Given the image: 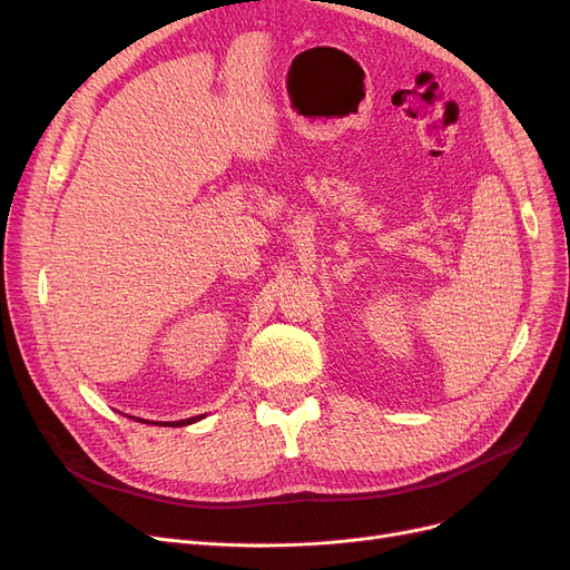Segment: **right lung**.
Segmentation results:
<instances>
[{"label":"right lung","instance_id":"obj_1","mask_svg":"<svg viewBox=\"0 0 570 570\" xmlns=\"http://www.w3.org/2000/svg\"><path fill=\"white\" fill-rule=\"evenodd\" d=\"M196 421H200V417L196 415V417H187V421H177V423H168V428H183V425H189V423H196ZM145 423V421H142ZM166 425V423H164Z\"/></svg>","mask_w":570,"mask_h":570}]
</instances>
